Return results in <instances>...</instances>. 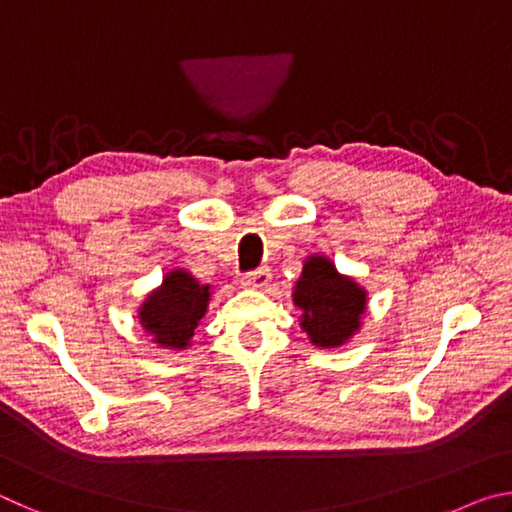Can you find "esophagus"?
Segmentation results:
<instances>
[{
  "label": "esophagus",
  "instance_id": "1",
  "mask_svg": "<svg viewBox=\"0 0 512 512\" xmlns=\"http://www.w3.org/2000/svg\"><path fill=\"white\" fill-rule=\"evenodd\" d=\"M241 284H244V287H248V289L264 291L268 284H271V271H268V268H257V271L244 275Z\"/></svg>",
  "mask_w": 512,
  "mask_h": 512
}]
</instances>
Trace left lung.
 Listing matches in <instances>:
<instances>
[{
	"label": "left lung",
	"mask_w": 512,
	"mask_h": 512,
	"mask_svg": "<svg viewBox=\"0 0 512 512\" xmlns=\"http://www.w3.org/2000/svg\"><path fill=\"white\" fill-rule=\"evenodd\" d=\"M302 332L316 348H339L361 329L368 293L354 277L336 271L325 255H309L293 287Z\"/></svg>",
	"instance_id": "left-lung-1"
}]
</instances>
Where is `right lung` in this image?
<instances>
[{"instance_id":"add662e5","label":"right lung","mask_w":512,"mask_h":512,"mask_svg":"<svg viewBox=\"0 0 512 512\" xmlns=\"http://www.w3.org/2000/svg\"><path fill=\"white\" fill-rule=\"evenodd\" d=\"M210 298V284H201L185 268H173L164 275L160 287L146 296L137 318L155 345L167 350H187Z\"/></svg>"}]
</instances>
